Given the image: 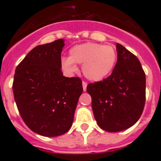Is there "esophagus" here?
<instances>
[{
	"label": "esophagus",
	"mask_w": 161,
	"mask_h": 161,
	"mask_svg": "<svg viewBox=\"0 0 161 161\" xmlns=\"http://www.w3.org/2000/svg\"><path fill=\"white\" fill-rule=\"evenodd\" d=\"M82 85H83V90L86 91V88H87V83L85 81L82 82Z\"/></svg>",
	"instance_id": "esophagus-1"
}]
</instances>
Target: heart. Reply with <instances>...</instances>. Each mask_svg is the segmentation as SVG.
Masks as SVG:
<instances>
[{
    "instance_id": "b5f03b06",
    "label": "heart",
    "mask_w": 161,
    "mask_h": 161,
    "mask_svg": "<svg viewBox=\"0 0 161 161\" xmlns=\"http://www.w3.org/2000/svg\"><path fill=\"white\" fill-rule=\"evenodd\" d=\"M118 60L116 48L112 45L97 42L78 44L69 51V57L61 60L62 69L72 75L77 71L76 64H82V72L93 82L106 79L113 72Z\"/></svg>"
}]
</instances>
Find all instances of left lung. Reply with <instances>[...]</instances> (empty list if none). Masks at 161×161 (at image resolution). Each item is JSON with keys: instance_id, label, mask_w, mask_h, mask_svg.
<instances>
[{"instance_id": "1", "label": "left lung", "mask_w": 161, "mask_h": 161, "mask_svg": "<svg viewBox=\"0 0 161 161\" xmlns=\"http://www.w3.org/2000/svg\"><path fill=\"white\" fill-rule=\"evenodd\" d=\"M116 50L118 60L111 75L87 85L97 123L109 132L133 126L143 113L146 97V76L138 58L119 43Z\"/></svg>"}]
</instances>
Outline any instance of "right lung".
<instances>
[{
    "label": "right lung",
    "instance_id": "add662e5",
    "mask_svg": "<svg viewBox=\"0 0 161 161\" xmlns=\"http://www.w3.org/2000/svg\"><path fill=\"white\" fill-rule=\"evenodd\" d=\"M64 39L39 45L18 65L13 91L20 115L32 131L55 137L69 130L80 96L81 80L61 71Z\"/></svg>",
    "mask_w": 161,
    "mask_h": 161
}]
</instances>
